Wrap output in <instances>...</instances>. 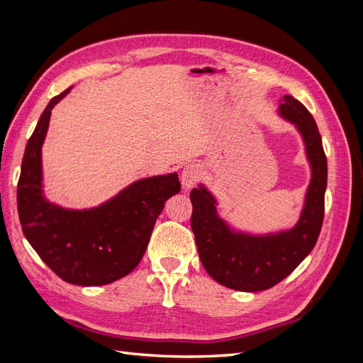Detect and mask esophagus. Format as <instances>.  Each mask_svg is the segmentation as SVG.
I'll return each mask as SVG.
<instances>
[{
	"label": "esophagus",
	"mask_w": 363,
	"mask_h": 363,
	"mask_svg": "<svg viewBox=\"0 0 363 363\" xmlns=\"http://www.w3.org/2000/svg\"><path fill=\"white\" fill-rule=\"evenodd\" d=\"M203 167L199 163H188L182 171V184L184 189H191L201 179Z\"/></svg>",
	"instance_id": "esophagus-1"
}]
</instances>
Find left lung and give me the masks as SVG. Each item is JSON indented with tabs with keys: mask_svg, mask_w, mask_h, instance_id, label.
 I'll return each mask as SVG.
<instances>
[{
	"mask_svg": "<svg viewBox=\"0 0 363 363\" xmlns=\"http://www.w3.org/2000/svg\"><path fill=\"white\" fill-rule=\"evenodd\" d=\"M279 115L300 131L311 164L303 211L292 228L267 235L239 232L218 215L216 199L204 184L189 195L191 228L203 267L215 281L235 291L276 286L309 256L323 227L327 159L321 135L311 112L291 95L283 96Z\"/></svg>",
	"mask_w": 363,
	"mask_h": 363,
	"instance_id": "8db88e82",
	"label": "left lung"
}]
</instances>
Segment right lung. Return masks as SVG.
Masks as SVG:
<instances>
[{
    "label": "right lung",
    "mask_w": 363,
    "mask_h": 363,
    "mask_svg": "<svg viewBox=\"0 0 363 363\" xmlns=\"http://www.w3.org/2000/svg\"><path fill=\"white\" fill-rule=\"evenodd\" d=\"M42 112L30 136L18 182V213L30 245L50 269L71 284L101 286L133 271L148 247L164 203L180 192L177 172L128 184L108 201L75 211L50 203L42 191V144L52 107Z\"/></svg>",
    "instance_id": "1"
}]
</instances>
